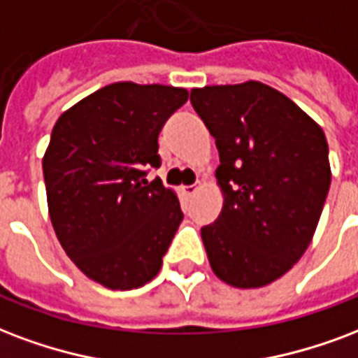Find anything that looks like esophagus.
I'll return each instance as SVG.
<instances>
[{
  "mask_svg": "<svg viewBox=\"0 0 358 358\" xmlns=\"http://www.w3.org/2000/svg\"><path fill=\"white\" fill-rule=\"evenodd\" d=\"M197 191H199L197 185H184V187H182V193H184L185 197H193Z\"/></svg>",
  "mask_w": 358,
  "mask_h": 358,
  "instance_id": "34e87169",
  "label": "esophagus"
}]
</instances>
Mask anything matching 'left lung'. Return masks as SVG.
Instances as JSON below:
<instances>
[{"label":"left lung","mask_w":358,"mask_h":358,"mask_svg":"<svg viewBox=\"0 0 358 358\" xmlns=\"http://www.w3.org/2000/svg\"><path fill=\"white\" fill-rule=\"evenodd\" d=\"M220 152L222 214L201 229L220 280L255 289L282 278L310 245L331 187L323 129L263 82L191 90Z\"/></svg>","instance_id":"left-lung-1"}]
</instances>
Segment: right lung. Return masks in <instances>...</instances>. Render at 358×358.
<instances>
[{
  "instance_id": "add662e5",
  "label": "right lung",
  "mask_w": 358,
  "mask_h": 358,
  "mask_svg": "<svg viewBox=\"0 0 358 358\" xmlns=\"http://www.w3.org/2000/svg\"><path fill=\"white\" fill-rule=\"evenodd\" d=\"M189 92L116 82L58 118L43 157L52 227L69 259L108 289L154 280L184 214L159 178L157 136Z\"/></svg>"
}]
</instances>
